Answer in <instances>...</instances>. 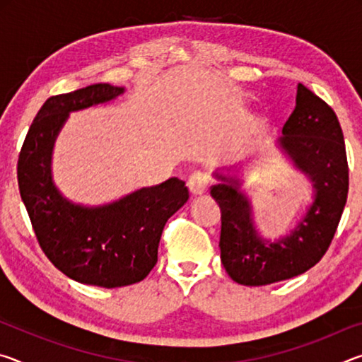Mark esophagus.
Instances as JSON below:
<instances>
[{
  "label": "esophagus",
  "instance_id": "esophagus-1",
  "mask_svg": "<svg viewBox=\"0 0 362 362\" xmlns=\"http://www.w3.org/2000/svg\"><path fill=\"white\" fill-rule=\"evenodd\" d=\"M187 187L189 189V193L194 196H201L207 192L209 188V177H207L206 173H194L189 175V179L187 180Z\"/></svg>",
  "mask_w": 362,
  "mask_h": 362
}]
</instances>
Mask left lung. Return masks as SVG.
<instances>
[{"label":"left lung","instance_id":"obj_1","mask_svg":"<svg viewBox=\"0 0 362 362\" xmlns=\"http://www.w3.org/2000/svg\"><path fill=\"white\" fill-rule=\"evenodd\" d=\"M279 148L313 183V203L296 228L276 241L255 230L252 207L238 177L216 173L212 198L222 211L220 259L233 281L267 286L291 279L315 267L329 249L348 196V161L337 115L303 84L296 108L283 126Z\"/></svg>","mask_w":362,"mask_h":362}]
</instances>
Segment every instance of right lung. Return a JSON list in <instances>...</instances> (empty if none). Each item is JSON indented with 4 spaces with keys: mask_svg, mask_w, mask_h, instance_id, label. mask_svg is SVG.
<instances>
[{
    "mask_svg": "<svg viewBox=\"0 0 362 362\" xmlns=\"http://www.w3.org/2000/svg\"><path fill=\"white\" fill-rule=\"evenodd\" d=\"M122 93L124 88L99 83L49 97L17 163L21 196L42 252L69 278L107 289L146 278L158 262L164 225L188 201L185 182L177 177L93 207L71 203L54 185L52 148L69 115Z\"/></svg>",
    "mask_w": 362,
    "mask_h": 362,
    "instance_id": "add662e5",
    "label": "right lung"
}]
</instances>
